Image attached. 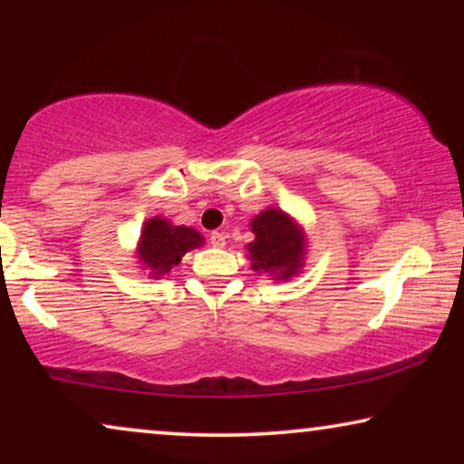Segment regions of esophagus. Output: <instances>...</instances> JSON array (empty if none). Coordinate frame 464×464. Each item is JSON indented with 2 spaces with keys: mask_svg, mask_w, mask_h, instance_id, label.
Here are the masks:
<instances>
[{
  "mask_svg": "<svg viewBox=\"0 0 464 464\" xmlns=\"http://www.w3.org/2000/svg\"><path fill=\"white\" fill-rule=\"evenodd\" d=\"M211 245L218 246V249H221V246H226V234L224 232H211Z\"/></svg>",
  "mask_w": 464,
  "mask_h": 464,
  "instance_id": "34e87169",
  "label": "esophagus"
}]
</instances>
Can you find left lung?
<instances>
[{"label":"left lung","mask_w":464,"mask_h":464,"mask_svg":"<svg viewBox=\"0 0 464 464\" xmlns=\"http://www.w3.org/2000/svg\"><path fill=\"white\" fill-rule=\"evenodd\" d=\"M256 240L246 245L251 268L259 275L275 276V281H289L304 266L306 238L295 219L281 208H266L251 221Z\"/></svg>","instance_id":"obj_1"}]
</instances>
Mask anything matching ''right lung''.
Wrapping results in <instances>:
<instances>
[{
    "instance_id": "1",
    "label": "right lung",
    "mask_w": 464,
    "mask_h": 464,
    "mask_svg": "<svg viewBox=\"0 0 464 464\" xmlns=\"http://www.w3.org/2000/svg\"><path fill=\"white\" fill-rule=\"evenodd\" d=\"M205 243L200 232L194 227L173 226L169 219L151 218L143 224L141 238H139V262L141 268L150 270L151 278L169 275L170 268L181 262L188 251Z\"/></svg>"
}]
</instances>
